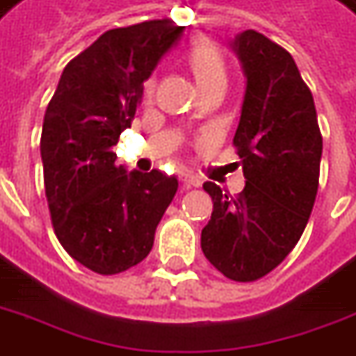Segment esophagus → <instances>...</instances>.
<instances>
[{
  "label": "esophagus",
  "mask_w": 356,
  "mask_h": 356,
  "mask_svg": "<svg viewBox=\"0 0 356 356\" xmlns=\"http://www.w3.org/2000/svg\"><path fill=\"white\" fill-rule=\"evenodd\" d=\"M179 181H181V188H183V191L193 188V186H200V179L193 177V175H181Z\"/></svg>",
  "instance_id": "34e87169"
}]
</instances>
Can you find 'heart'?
<instances>
[{"label":"heart","mask_w":356,"mask_h":356,"mask_svg":"<svg viewBox=\"0 0 356 356\" xmlns=\"http://www.w3.org/2000/svg\"><path fill=\"white\" fill-rule=\"evenodd\" d=\"M185 67L188 69L191 76L195 79L196 86L200 94L212 88H225L227 83V65H225V57L221 54V49L210 42V40H198L183 56ZM146 100H150L154 94L152 83L146 84L144 88Z\"/></svg>","instance_id":"obj_1"}]
</instances>
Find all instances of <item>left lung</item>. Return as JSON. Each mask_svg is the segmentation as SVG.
<instances>
[{
  "mask_svg": "<svg viewBox=\"0 0 356 356\" xmlns=\"http://www.w3.org/2000/svg\"><path fill=\"white\" fill-rule=\"evenodd\" d=\"M247 92L233 146L245 188L237 196L204 183L213 212L200 245L210 264L233 282H256L282 264L307 227L316 200L322 133L312 92L295 59L264 34L233 42Z\"/></svg>",
  "mask_w": 356,
  "mask_h": 356,
  "instance_id": "8db88e82",
  "label": "left lung"
}]
</instances>
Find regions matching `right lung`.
Returning <instances> with one entry per match:
<instances>
[{"mask_svg": "<svg viewBox=\"0 0 356 356\" xmlns=\"http://www.w3.org/2000/svg\"><path fill=\"white\" fill-rule=\"evenodd\" d=\"M185 26L154 19L102 34L63 69L40 152L51 225L71 258L113 275L143 262L177 193L161 171L127 173L113 146L131 127L143 83Z\"/></svg>", "mask_w": 356, "mask_h": 356, "instance_id": "right-lung-1", "label": "right lung"}]
</instances>
